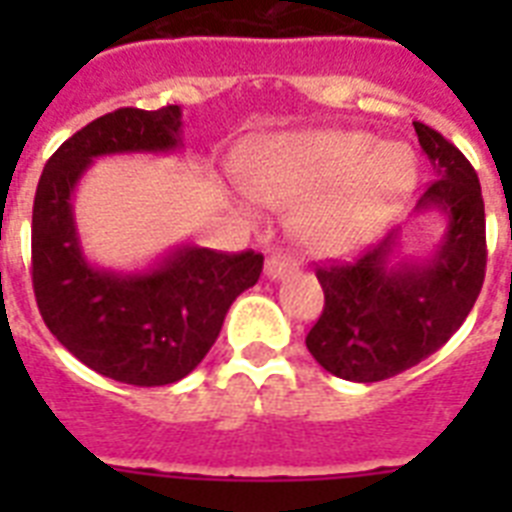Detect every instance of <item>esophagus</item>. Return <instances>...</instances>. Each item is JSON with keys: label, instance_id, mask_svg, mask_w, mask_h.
Here are the masks:
<instances>
[{"label": "esophagus", "instance_id": "esophagus-1", "mask_svg": "<svg viewBox=\"0 0 512 512\" xmlns=\"http://www.w3.org/2000/svg\"><path fill=\"white\" fill-rule=\"evenodd\" d=\"M295 271H297V263L289 255H284V252H273V255L265 260V276H268L271 281L284 279V276H289V273H295Z\"/></svg>", "mask_w": 512, "mask_h": 512}]
</instances>
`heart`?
I'll list each match as a JSON object with an SVG mask.
<instances>
[{
    "mask_svg": "<svg viewBox=\"0 0 512 512\" xmlns=\"http://www.w3.org/2000/svg\"><path fill=\"white\" fill-rule=\"evenodd\" d=\"M417 159L369 132L313 130L257 143L241 156V185L268 207L300 209V233L321 255L366 247L404 207Z\"/></svg>",
    "mask_w": 512,
    "mask_h": 512,
    "instance_id": "obj_1",
    "label": "heart"
}]
</instances>
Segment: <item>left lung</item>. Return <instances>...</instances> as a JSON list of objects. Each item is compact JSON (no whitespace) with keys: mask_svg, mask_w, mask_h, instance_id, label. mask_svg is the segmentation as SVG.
Listing matches in <instances>:
<instances>
[{"mask_svg":"<svg viewBox=\"0 0 512 512\" xmlns=\"http://www.w3.org/2000/svg\"><path fill=\"white\" fill-rule=\"evenodd\" d=\"M436 180L414 212H438L444 236L433 255L409 260L401 225L353 263L316 268L324 311L305 337L329 374L380 382L436 353L468 319L486 273L484 196L476 170L441 132L414 122Z\"/></svg>","mask_w":512,"mask_h":512,"instance_id":"left-lung-1","label":"left lung"}]
</instances>
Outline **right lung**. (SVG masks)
I'll use <instances>...</instances> for the list:
<instances>
[{
	"label": "right lung",
	"mask_w": 512,
	"mask_h": 512,
	"mask_svg": "<svg viewBox=\"0 0 512 512\" xmlns=\"http://www.w3.org/2000/svg\"><path fill=\"white\" fill-rule=\"evenodd\" d=\"M180 106L119 108L71 135L44 164L31 220V279L39 313L63 348L103 377L154 388L183 380L255 287L263 255L180 244L148 271L92 265L74 220V191L98 156L172 154L183 146Z\"/></svg>",
	"instance_id": "1"
}]
</instances>
